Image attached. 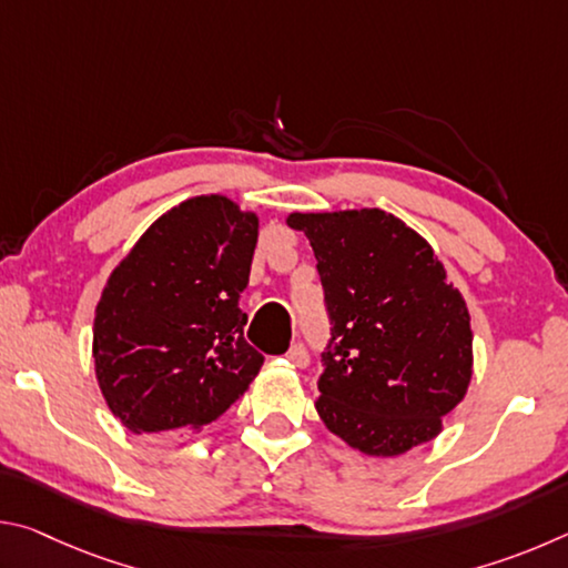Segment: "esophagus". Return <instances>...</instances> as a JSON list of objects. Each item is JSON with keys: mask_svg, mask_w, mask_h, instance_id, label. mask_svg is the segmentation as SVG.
<instances>
[{"mask_svg": "<svg viewBox=\"0 0 568 568\" xmlns=\"http://www.w3.org/2000/svg\"><path fill=\"white\" fill-rule=\"evenodd\" d=\"M285 358L291 361V363L295 365V368H305L307 361H311V358H307V351H305V345H303V343H295L293 348L285 353Z\"/></svg>", "mask_w": 568, "mask_h": 568, "instance_id": "esophagus-1", "label": "esophagus"}]
</instances>
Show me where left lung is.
Wrapping results in <instances>:
<instances>
[{
	"label": "left lung",
	"mask_w": 568,
	"mask_h": 568,
	"mask_svg": "<svg viewBox=\"0 0 568 568\" xmlns=\"http://www.w3.org/2000/svg\"><path fill=\"white\" fill-rule=\"evenodd\" d=\"M311 240L331 315L315 410L368 456H400L444 428L474 373L464 295L426 240L378 207L291 213Z\"/></svg>",
	"instance_id": "obj_1"
}]
</instances>
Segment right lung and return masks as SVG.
<instances>
[{
  "label": "right lung",
  "mask_w": 568,
  "mask_h": 568,
  "mask_svg": "<svg viewBox=\"0 0 568 568\" xmlns=\"http://www.w3.org/2000/svg\"><path fill=\"white\" fill-rule=\"evenodd\" d=\"M257 215L225 195L168 210L108 277L94 311V373L132 434H182L223 416L263 365L247 345Z\"/></svg>",
  "instance_id": "1"
}]
</instances>
